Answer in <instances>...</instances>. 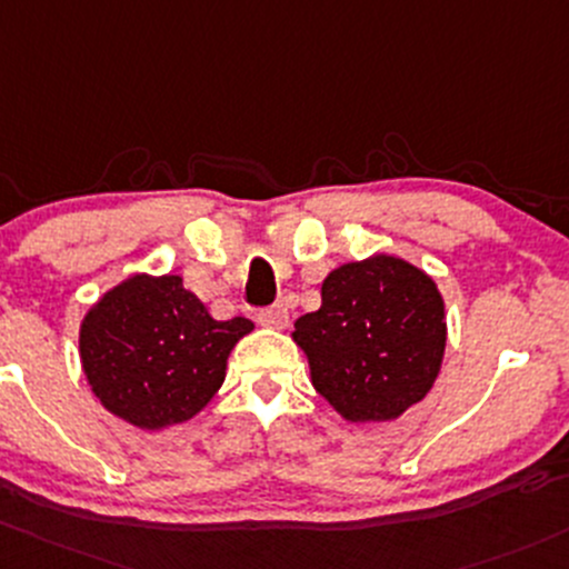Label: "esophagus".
Wrapping results in <instances>:
<instances>
[{
	"label": "esophagus",
	"instance_id": "esophagus-1",
	"mask_svg": "<svg viewBox=\"0 0 569 569\" xmlns=\"http://www.w3.org/2000/svg\"><path fill=\"white\" fill-rule=\"evenodd\" d=\"M259 321L269 327V330H286V325H289V310H286L283 302H278L269 310H264V313L259 316Z\"/></svg>",
	"mask_w": 569,
	"mask_h": 569
}]
</instances>
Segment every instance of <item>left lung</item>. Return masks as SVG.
<instances>
[{
  "label": "left lung",
  "mask_w": 569,
  "mask_h": 569,
  "mask_svg": "<svg viewBox=\"0 0 569 569\" xmlns=\"http://www.w3.org/2000/svg\"><path fill=\"white\" fill-rule=\"evenodd\" d=\"M310 379L351 422H387L422 400L439 376L447 325L439 289L395 256L327 274L321 308L295 321Z\"/></svg>",
  "instance_id": "left-lung-1"
}]
</instances>
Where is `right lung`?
I'll list each match as a JSON object with an SVG mask.
<instances>
[{"instance_id": "add662e5", "label": "right lung", "mask_w": 569, "mask_h": 569, "mask_svg": "<svg viewBox=\"0 0 569 569\" xmlns=\"http://www.w3.org/2000/svg\"><path fill=\"white\" fill-rule=\"evenodd\" d=\"M253 321H218L179 274H136L111 289L81 325V365L92 392L130 426L190 420L226 379V360Z\"/></svg>"}]
</instances>
